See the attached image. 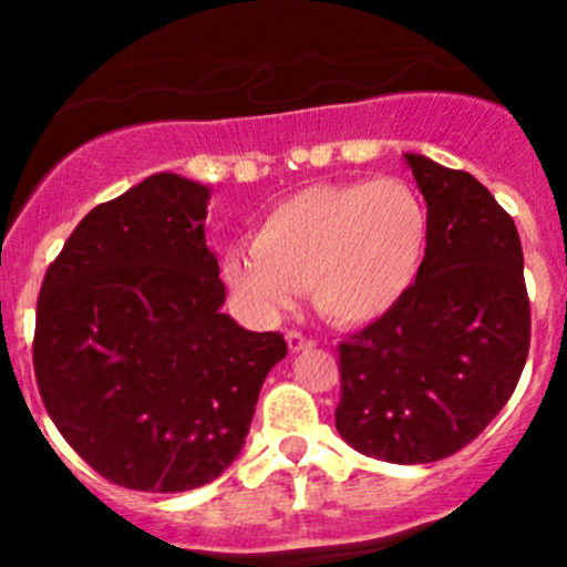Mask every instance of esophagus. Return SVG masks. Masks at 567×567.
<instances>
[{
  "label": "esophagus",
  "mask_w": 567,
  "mask_h": 567,
  "mask_svg": "<svg viewBox=\"0 0 567 567\" xmlns=\"http://www.w3.org/2000/svg\"><path fill=\"white\" fill-rule=\"evenodd\" d=\"M288 346H290V351L293 353H299V351H307V348H312L316 346V340H312V337H307L305 331H296V329H290L288 334Z\"/></svg>",
  "instance_id": "esophagus-1"
}]
</instances>
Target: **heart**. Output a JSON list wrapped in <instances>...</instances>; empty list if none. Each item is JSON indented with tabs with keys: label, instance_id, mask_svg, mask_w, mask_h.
I'll use <instances>...</instances> for the list:
<instances>
[{
	"label": "heart",
	"instance_id": "obj_1",
	"mask_svg": "<svg viewBox=\"0 0 567 567\" xmlns=\"http://www.w3.org/2000/svg\"><path fill=\"white\" fill-rule=\"evenodd\" d=\"M431 214L403 177L320 183L274 205L249 251L225 257V279L260 316L285 310L293 290L334 323L384 318L425 266Z\"/></svg>",
	"mask_w": 567,
	"mask_h": 567
}]
</instances>
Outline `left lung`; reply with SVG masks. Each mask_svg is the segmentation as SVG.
<instances>
[{"mask_svg": "<svg viewBox=\"0 0 567 567\" xmlns=\"http://www.w3.org/2000/svg\"><path fill=\"white\" fill-rule=\"evenodd\" d=\"M431 214L420 279L337 346L334 422L353 450L390 463L455 455L516 390L529 353V296L513 216L463 169L405 156Z\"/></svg>", "mask_w": 567, "mask_h": 567, "instance_id": "left-lung-1", "label": "left lung"}]
</instances>
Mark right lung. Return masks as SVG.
<instances>
[{
    "instance_id": "right-lung-1",
    "label": "right lung",
    "mask_w": 567,
    "mask_h": 567,
    "mask_svg": "<svg viewBox=\"0 0 567 567\" xmlns=\"http://www.w3.org/2000/svg\"><path fill=\"white\" fill-rule=\"evenodd\" d=\"M208 188L162 173L90 210L45 271L32 364L56 431L101 477L173 494L219 477L247 439L279 331L219 310Z\"/></svg>"
}]
</instances>
